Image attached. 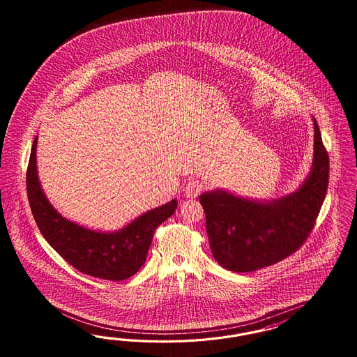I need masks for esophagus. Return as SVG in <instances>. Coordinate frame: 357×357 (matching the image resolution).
Masks as SVG:
<instances>
[{
  "label": "esophagus",
  "instance_id": "esophagus-1",
  "mask_svg": "<svg viewBox=\"0 0 357 357\" xmlns=\"http://www.w3.org/2000/svg\"><path fill=\"white\" fill-rule=\"evenodd\" d=\"M204 190V184L202 181L192 178L190 179L185 187H184V194L187 197H197L199 195L202 194V191Z\"/></svg>",
  "mask_w": 357,
  "mask_h": 357
}]
</instances>
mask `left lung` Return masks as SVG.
Segmentation results:
<instances>
[{
	"label": "left lung",
	"instance_id": "obj_1",
	"mask_svg": "<svg viewBox=\"0 0 357 357\" xmlns=\"http://www.w3.org/2000/svg\"><path fill=\"white\" fill-rule=\"evenodd\" d=\"M313 120V169L296 192L268 203L221 190L199 196L213 258L224 268L251 272L279 263L300 249L312 233L330 173L328 154Z\"/></svg>",
	"mask_w": 357,
	"mask_h": 357
}]
</instances>
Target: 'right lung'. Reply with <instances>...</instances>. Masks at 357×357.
Here are the masks:
<instances>
[{
  "label": "right lung",
  "instance_id": "1",
  "mask_svg": "<svg viewBox=\"0 0 357 357\" xmlns=\"http://www.w3.org/2000/svg\"><path fill=\"white\" fill-rule=\"evenodd\" d=\"M36 144L33 140L26 173L27 197L35 222L45 241L76 270L105 280L128 279L145 263L155 229L173 215L174 199L133 220L115 233H102L79 227L61 216L44 196L36 172Z\"/></svg>",
  "mask_w": 357,
  "mask_h": 357
}]
</instances>
